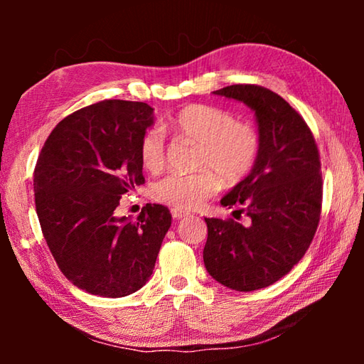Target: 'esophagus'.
Masks as SVG:
<instances>
[{"instance_id": "34e87169", "label": "esophagus", "mask_w": 364, "mask_h": 364, "mask_svg": "<svg viewBox=\"0 0 364 364\" xmlns=\"http://www.w3.org/2000/svg\"><path fill=\"white\" fill-rule=\"evenodd\" d=\"M186 215H188V213L178 211V210H172V218H173L175 220H180V219H183V218H186Z\"/></svg>"}]
</instances>
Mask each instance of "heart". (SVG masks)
I'll list each match as a JSON object with an SVG mask.
<instances>
[{"mask_svg":"<svg viewBox=\"0 0 364 364\" xmlns=\"http://www.w3.org/2000/svg\"><path fill=\"white\" fill-rule=\"evenodd\" d=\"M166 128L176 137L198 144L196 173H172L154 184L156 202L178 211L202 206L225 184L242 181L261 153L259 129L250 122L235 120L230 111L213 105H189L168 119ZM144 168L158 173L166 166V141L158 128L146 129L139 142Z\"/></svg>","mask_w":364,"mask_h":364,"instance_id":"b5f03b06","label":"heart"}]
</instances>
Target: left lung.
I'll list each match as a JSON object with an SVG mask.
<instances>
[{"mask_svg":"<svg viewBox=\"0 0 364 364\" xmlns=\"http://www.w3.org/2000/svg\"><path fill=\"white\" fill-rule=\"evenodd\" d=\"M255 111L261 134L257 166L220 200L249 223L208 219L205 267L235 291H257L280 280L304 258L319 225L322 173L310 127L275 92L235 84L214 92Z\"/></svg>","mask_w":364,"mask_h":364,"instance_id":"8db88e82","label":"left lung"}]
</instances>
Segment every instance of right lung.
<instances>
[{"instance_id":"right-lung-1","label":"right lung","mask_w":364,"mask_h":364,"mask_svg":"<svg viewBox=\"0 0 364 364\" xmlns=\"http://www.w3.org/2000/svg\"><path fill=\"white\" fill-rule=\"evenodd\" d=\"M153 107L105 100L67 115L34 168V198L48 249L68 280L102 297H125L153 274L172 214L146 203L136 220L117 218L122 196L145 183L139 142Z\"/></svg>"}]
</instances>
